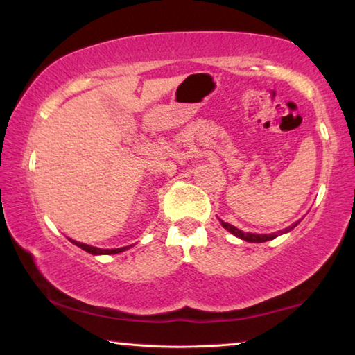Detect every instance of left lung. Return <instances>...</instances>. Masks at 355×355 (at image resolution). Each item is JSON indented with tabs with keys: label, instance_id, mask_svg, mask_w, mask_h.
Wrapping results in <instances>:
<instances>
[{
	"label": "left lung",
	"instance_id": "obj_1",
	"mask_svg": "<svg viewBox=\"0 0 355 355\" xmlns=\"http://www.w3.org/2000/svg\"><path fill=\"white\" fill-rule=\"evenodd\" d=\"M220 224H222V227L225 228V230H228L230 233H233V235L238 236V238L244 239V241H248V243H264V241H269V239H274L275 236H279L280 233H286V232H290L293 227H296V225H297V222H296V224H293L291 227L285 228V230L277 232V233H271V235H257V233H244L243 230H239V228L233 227L232 224H228V222H224V220H220Z\"/></svg>",
	"mask_w": 355,
	"mask_h": 355
}]
</instances>
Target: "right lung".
Here are the masks:
<instances>
[{
    "label": "right lung",
    "mask_w": 355,
    "mask_h": 355,
    "mask_svg": "<svg viewBox=\"0 0 355 355\" xmlns=\"http://www.w3.org/2000/svg\"><path fill=\"white\" fill-rule=\"evenodd\" d=\"M70 241L73 243L75 245H78V248H81L83 250H86V252H89V254H92V255H103V254L110 255V254H119V252H123V250H127V249H128V245H127V248H120V249H98V248H94V245H87V244H83V243L73 241V239H70Z\"/></svg>",
    "instance_id": "right-lung-1"
}]
</instances>
